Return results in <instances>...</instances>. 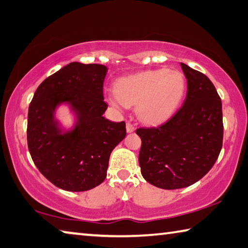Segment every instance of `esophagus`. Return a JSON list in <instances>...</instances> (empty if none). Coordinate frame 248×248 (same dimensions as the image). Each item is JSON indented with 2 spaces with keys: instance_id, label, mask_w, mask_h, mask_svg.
I'll list each match as a JSON object with an SVG mask.
<instances>
[{
  "instance_id": "34e87169",
  "label": "esophagus",
  "mask_w": 248,
  "mask_h": 248,
  "mask_svg": "<svg viewBox=\"0 0 248 248\" xmlns=\"http://www.w3.org/2000/svg\"><path fill=\"white\" fill-rule=\"evenodd\" d=\"M134 129H135V126L131 123V122H127L126 123V131L127 133H133Z\"/></svg>"
}]
</instances>
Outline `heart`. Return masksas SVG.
<instances>
[{"label": "heart", "instance_id": "1", "mask_svg": "<svg viewBox=\"0 0 248 248\" xmlns=\"http://www.w3.org/2000/svg\"><path fill=\"white\" fill-rule=\"evenodd\" d=\"M184 76L166 68L150 69L120 78L111 102L114 106L136 104L138 119L155 124L171 116L185 93Z\"/></svg>", "mask_w": 248, "mask_h": 248}]
</instances>
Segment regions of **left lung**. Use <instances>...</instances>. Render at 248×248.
<instances>
[{
  "label": "left lung",
  "instance_id": "8db88e82",
  "mask_svg": "<svg viewBox=\"0 0 248 248\" xmlns=\"http://www.w3.org/2000/svg\"><path fill=\"white\" fill-rule=\"evenodd\" d=\"M187 79L184 103L157 127H140V166L148 183L163 189L196 183L214 167L222 148V103L205 74L181 63Z\"/></svg>",
  "mask_w": 248,
  "mask_h": 248
}]
</instances>
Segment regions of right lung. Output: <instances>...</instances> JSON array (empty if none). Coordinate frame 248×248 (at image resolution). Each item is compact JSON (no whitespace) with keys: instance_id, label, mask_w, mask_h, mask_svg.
<instances>
[{"instance_id":"right-lung-1","label":"right lung","mask_w":248,"mask_h":248,"mask_svg":"<svg viewBox=\"0 0 248 248\" xmlns=\"http://www.w3.org/2000/svg\"><path fill=\"white\" fill-rule=\"evenodd\" d=\"M107 72L101 64L69 63L46 78L30 102V155L42 175L61 189L85 192L101 184L112 150L126 136L124 121L114 123L103 116ZM62 103L77 115L71 131L63 132L55 120L56 108Z\"/></svg>"}]
</instances>
